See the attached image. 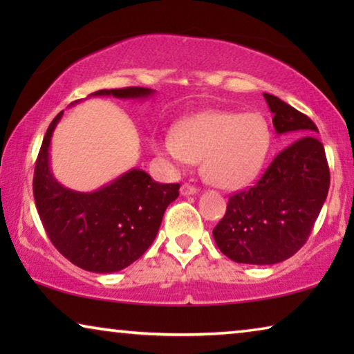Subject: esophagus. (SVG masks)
<instances>
[{
	"label": "esophagus",
	"mask_w": 354,
	"mask_h": 354,
	"mask_svg": "<svg viewBox=\"0 0 354 354\" xmlns=\"http://www.w3.org/2000/svg\"><path fill=\"white\" fill-rule=\"evenodd\" d=\"M196 192H198V189H196L195 185H192L190 183H184L181 185V195H184V196L194 195V194H196Z\"/></svg>",
	"instance_id": "esophagus-1"
}]
</instances>
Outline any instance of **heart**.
<instances>
[{
	"mask_svg": "<svg viewBox=\"0 0 354 354\" xmlns=\"http://www.w3.org/2000/svg\"><path fill=\"white\" fill-rule=\"evenodd\" d=\"M158 148L178 165L203 159L207 183L239 189L259 175L270 148V129L259 113L206 112L184 120L175 137H165Z\"/></svg>",
	"mask_w": 354,
	"mask_h": 354,
	"instance_id": "obj_1",
	"label": "heart"
}]
</instances>
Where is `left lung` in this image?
<instances>
[{"label": "left lung", "mask_w": 354, "mask_h": 354, "mask_svg": "<svg viewBox=\"0 0 354 354\" xmlns=\"http://www.w3.org/2000/svg\"><path fill=\"white\" fill-rule=\"evenodd\" d=\"M284 148L253 187L230 196L212 236L234 262L270 266L289 259L306 243L329 189V167L315 123L295 107L263 93Z\"/></svg>", "instance_id": "left-lung-1"}]
</instances>
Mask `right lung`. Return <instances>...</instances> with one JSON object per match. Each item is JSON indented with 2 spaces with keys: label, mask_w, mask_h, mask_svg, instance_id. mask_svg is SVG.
Segmentation results:
<instances>
[{
  "label": "right lung",
  "mask_w": 354,
  "mask_h": 354,
  "mask_svg": "<svg viewBox=\"0 0 354 354\" xmlns=\"http://www.w3.org/2000/svg\"><path fill=\"white\" fill-rule=\"evenodd\" d=\"M147 87L104 88L92 95L147 98ZM59 112L46 129L34 170V200L48 237L64 257L95 273L128 267L145 253L158 234L167 206L179 195V184H159L139 169L91 194L75 192L53 176L50 142L62 117Z\"/></svg>",
  "instance_id": "add662e5"
}]
</instances>
